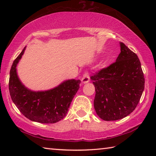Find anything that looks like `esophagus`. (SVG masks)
Segmentation results:
<instances>
[{
    "label": "esophagus",
    "instance_id": "34e87169",
    "mask_svg": "<svg viewBox=\"0 0 156 156\" xmlns=\"http://www.w3.org/2000/svg\"><path fill=\"white\" fill-rule=\"evenodd\" d=\"M89 80H90V78H89V73H88V72H86L85 73H84L83 78H82V79H81L82 83H83V84H86V83H89Z\"/></svg>",
    "mask_w": 156,
    "mask_h": 156
}]
</instances>
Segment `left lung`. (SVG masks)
Masks as SVG:
<instances>
[{
    "mask_svg": "<svg viewBox=\"0 0 156 156\" xmlns=\"http://www.w3.org/2000/svg\"><path fill=\"white\" fill-rule=\"evenodd\" d=\"M120 46L116 61L90 77L96 91L94 109L106 121L122 119L133 112L144 88L138 56L123 43Z\"/></svg>",
    "mask_w": 156,
    "mask_h": 156,
    "instance_id": "8db88e82",
    "label": "left lung"
}]
</instances>
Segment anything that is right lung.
I'll list each match as a JSON object with an SVG mask.
<instances>
[{"mask_svg":"<svg viewBox=\"0 0 156 156\" xmlns=\"http://www.w3.org/2000/svg\"><path fill=\"white\" fill-rule=\"evenodd\" d=\"M26 47L13 62L9 73V90L12 100L26 118L40 123H56L65 117L73 97L77 93L80 80L63 81L56 87L46 91H32L18 78L16 67Z\"/></svg>","mask_w":156,"mask_h":156,"instance_id":"obj_1","label":"right lung"}]
</instances>
